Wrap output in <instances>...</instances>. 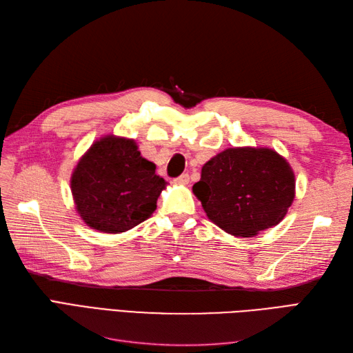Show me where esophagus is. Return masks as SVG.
Returning a JSON list of instances; mask_svg holds the SVG:
<instances>
[{
  "label": "esophagus",
  "instance_id": "esophagus-1",
  "mask_svg": "<svg viewBox=\"0 0 353 353\" xmlns=\"http://www.w3.org/2000/svg\"><path fill=\"white\" fill-rule=\"evenodd\" d=\"M175 183H176V184H188V183H190V175H188V174L179 175L178 178H175Z\"/></svg>",
  "mask_w": 353,
  "mask_h": 353
}]
</instances>
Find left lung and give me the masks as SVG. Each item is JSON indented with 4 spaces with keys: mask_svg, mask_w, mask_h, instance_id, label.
I'll return each instance as SVG.
<instances>
[{
    "mask_svg": "<svg viewBox=\"0 0 353 353\" xmlns=\"http://www.w3.org/2000/svg\"><path fill=\"white\" fill-rule=\"evenodd\" d=\"M193 193L219 228L252 237L285 216L294 199V175L270 148H228L203 166Z\"/></svg>",
    "mask_w": 353,
    "mask_h": 353,
    "instance_id": "1",
    "label": "left lung"
}]
</instances>
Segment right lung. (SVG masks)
<instances>
[{"mask_svg": "<svg viewBox=\"0 0 353 353\" xmlns=\"http://www.w3.org/2000/svg\"><path fill=\"white\" fill-rule=\"evenodd\" d=\"M138 152L134 140L105 137L92 144L72 175V194L81 218L94 230L123 232L157 208L165 179Z\"/></svg>", "mask_w": 353, "mask_h": 353, "instance_id": "obj_1", "label": "right lung"}]
</instances>
